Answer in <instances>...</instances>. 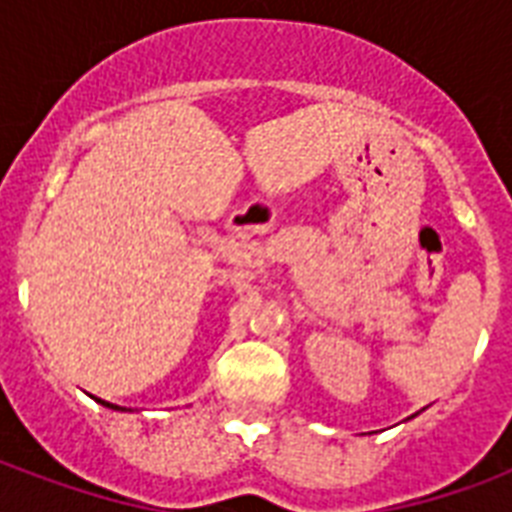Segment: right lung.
I'll return each instance as SVG.
<instances>
[{
  "instance_id": "add662e5",
  "label": "right lung",
  "mask_w": 512,
  "mask_h": 512,
  "mask_svg": "<svg viewBox=\"0 0 512 512\" xmlns=\"http://www.w3.org/2000/svg\"><path fill=\"white\" fill-rule=\"evenodd\" d=\"M98 401H100V398H98ZM100 404L108 406V409H119V406H116V404H108V401H100Z\"/></svg>"
}]
</instances>
